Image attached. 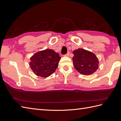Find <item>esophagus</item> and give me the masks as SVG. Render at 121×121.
Listing matches in <instances>:
<instances>
[{"label":"esophagus","mask_w":121,"mask_h":121,"mask_svg":"<svg viewBox=\"0 0 121 121\" xmlns=\"http://www.w3.org/2000/svg\"><path fill=\"white\" fill-rule=\"evenodd\" d=\"M69 52H67V53L65 55H64V56H66V57H69Z\"/></svg>","instance_id":"obj_1"}]
</instances>
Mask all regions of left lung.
<instances>
[{
    "label": "left lung",
    "instance_id": "obj_1",
    "mask_svg": "<svg viewBox=\"0 0 121 121\" xmlns=\"http://www.w3.org/2000/svg\"><path fill=\"white\" fill-rule=\"evenodd\" d=\"M73 53V65L80 73L90 75L98 69L99 60L94 53L82 48L76 49Z\"/></svg>",
    "mask_w": 121,
    "mask_h": 121
}]
</instances>
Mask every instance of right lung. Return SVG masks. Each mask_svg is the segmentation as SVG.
<instances>
[{"mask_svg":"<svg viewBox=\"0 0 121 121\" xmlns=\"http://www.w3.org/2000/svg\"><path fill=\"white\" fill-rule=\"evenodd\" d=\"M60 59L59 54L52 49H45L31 57L30 65L37 76L46 78L55 72Z\"/></svg>","mask_w":121,"mask_h":121,"instance_id":"obj_1","label":"right lung"}]
</instances>
